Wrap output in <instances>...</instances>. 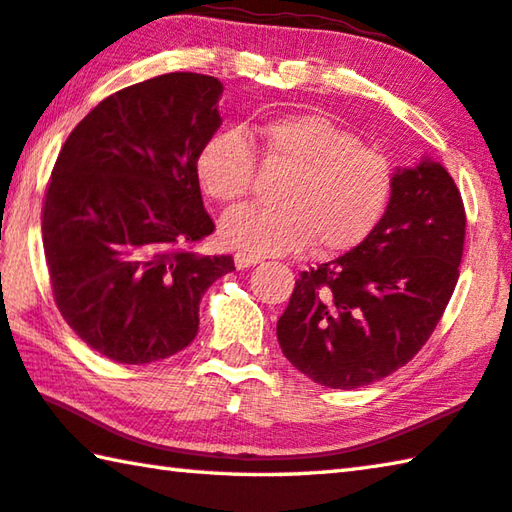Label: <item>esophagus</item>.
Masks as SVG:
<instances>
[{
    "label": "esophagus",
    "instance_id": "obj_1",
    "mask_svg": "<svg viewBox=\"0 0 512 512\" xmlns=\"http://www.w3.org/2000/svg\"><path fill=\"white\" fill-rule=\"evenodd\" d=\"M255 264H259V257H255V255H250V253H237L235 255V266L239 268V271H244V268H250Z\"/></svg>",
    "mask_w": 512,
    "mask_h": 512
}]
</instances>
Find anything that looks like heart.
<instances>
[{
  "label": "heart",
  "mask_w": 512,
  "mask_h": 512,
  "mask_svg": "<svg viewBox=\"0 0 512 512\" xmlns=\"http://www.w3.org/2000/svg\"><path fill=\"white\" fill-rule=\"evenodd\" d=\"M250 141L266 167L291 173L277 192L280 205L223 216L221 239L230 248L264 257L298 253L316 241L323 253H345L384 219L393 162L336 121L314 112L282 115L255 128ZM252 147L239 131H219L201 146L196 176L216 203L235 205L250 194L257 169Z\"/></svg>",
  "instance_id": "obj_1"
}]
</instances>
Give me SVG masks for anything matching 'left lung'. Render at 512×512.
I'll return each mask as SVG.
<instances>
[{
  "mask_svg": "<svg viewBox=\"0 0 512 512\" xmlns=\"http://www.w3.org/2000/svg\"><path fill=\"white\" fill-rule=\"evenodd\" d=\"M465 207L454 178L424 158L395 171L384 219L350 253L302 271L277 341L327 388L368 386L409 363L458 282Z\"/></svg>",
  "mask_w": 512,
  "mask_h": 512,
  "instance_id": "8db88e82",
  "label": "left lung"
}]
</instances>
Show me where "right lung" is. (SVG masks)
Instances as JSON below:
<instances>
[{
  "mask_svg": "<svg viewBox=\"0 0 512 512\" xmlns=\"http://www.w3.org/2000/svg\"><path fill=\"white\" fill-rule=\"evenodd\" d=\"M223 85L171 72L103 99L69 133L42 205L51 291L83 343L117 363L167 359L194 341L198 305L230 255L212 235L196 155L219 131Z\"/></svg>",
  "mask_w": 512,
  "mask_h": 512,
  "instance_id": "1",
  "label": "right lung"
}]
</instances>
